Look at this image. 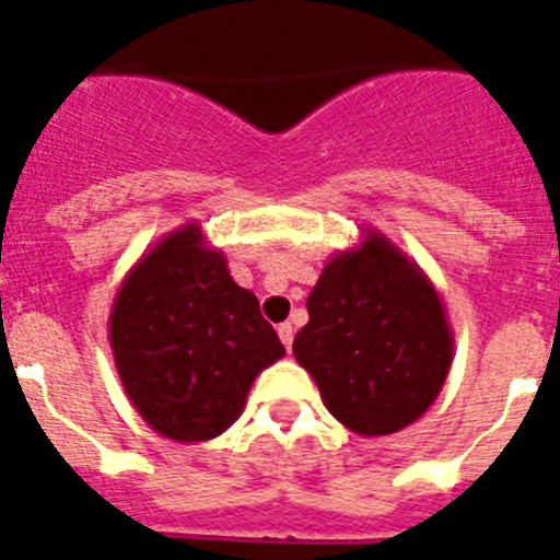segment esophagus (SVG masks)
Returning a JSON list of instances; mask_svg holds the SVG:
<instances>
[{
  "instance_id": "1",
  "label": "esophagus",
  "mask_w": 560,
  "mask_h": 560,
  "mask_svg": "<svg viewBox=\"0 0 560 560\" xmlns=\"http://www.w3.org/2000/svg\"><path fill=\"white\" fill-rule=\"evenodd\" d=\"M292 337H295V328H292V323H281L279 326V339L284 342V348L290 351L292 348Z\"/></svg>"
}]
</instances>
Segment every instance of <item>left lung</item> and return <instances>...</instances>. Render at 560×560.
Instances as JSON below:
<instances>
[{
    "label": "left lung",
    "instance_id": "1",
    "mask_svg": "<svg viewBox=\"0 0 560 560\" xmlns=\"http://www.w3.org/2000/svg\"><path fill=\"white\" fill-rule=\"evenodd\" d=\"M362 237L359 248L326 262L292 353L348 431L386 436L439 398L453 364V331L420 265L375 229Z\"/></svg>",
    "mask_w": 560,
    "mask_h": 560
}]
</instances>
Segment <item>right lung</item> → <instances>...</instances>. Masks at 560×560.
I'll return each mask as SVG.
<instances>
[{
  "mask_svg": "<svg viewBox=\"0 0 560 560\" xmlns=\"http://www.w3.org/2000/svg\"><path fill=\"white\" fill-rule=\"evenodd\" d=\"M109 348L145 425L185 445L221 436L256 375L284 357L201 223L174 229L132 265L109 310Z\"/></svg>",
  "mask_w": 560,
  "mask_h": 560,
  "instance_id": "1",
  "label": "right lung"
}]
</instances>
